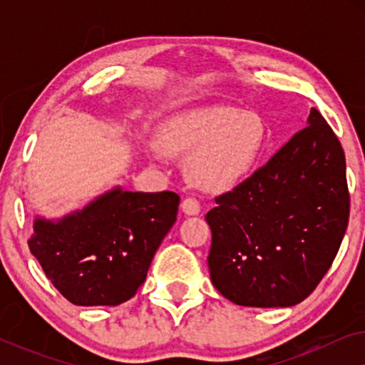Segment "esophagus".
<instances>
[{
	"instance_id": "1",
	"label": "esophagus",
	"mask_w": 365,
	"mask_h": 365,
	"mask_svg": "<svg viewBox=\"0 0 365 365\" xmlns=\"http://www.w3.org/2000/svg\"><path fill=\"white\" fill-rule=\"evenodd\" d=\"M181 209L184 214H187V216H197V214L201 212V204H199L196 197H186L181 202Z\"/></svg>"
}]
</instances>
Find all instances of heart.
Here are the masks:
<instances>
[{"label":"heart","mask_w":365,"mask_h":365,"mask_svg":"<svg viewBox=\"0 0 365 365\" xmlns=\"http://www.w3.org/2000/svg\"><path fill=\"white\" fill-rule=\"evenodd\" d=\"M266 144L267 126L261 114L226 104L178 113L161 131L164 151L189 156L187 178L211 192L229 191L251 176Z\"/></svg>","instance_id":"obj_1"}]
</instances>
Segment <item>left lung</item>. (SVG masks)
I'll return each instance as SVG.
<instances>
[{
	"instance_id": "obj_1",
	"label": "left lung",
	"mask_w": 365,
	"mask_h": 365,
	"mask_svg": "<svg viewBox=\"0 0 365 365\" xmlns=\"http://www.w3.org/2000/svg\"><path fill=\"white\" fill-rule=\"evenodd\" d=\"M306 124L206 214L211 281L237 306L302 302L341 247L351 209L346 156L316 108Z\"/></svg>"
}]
</instances>
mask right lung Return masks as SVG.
<instances>
[{
    "instance_id": "add662e5",
    "label": "right lung",
    "mask_w": 365,
    "mask_h": 365,
    "mask_svg": "<svg viewBox=\"0 0 365 365\" xmlns=\"http://www.w3.org/2000/svg\"><path fill=\"white\" fill-rule=\"evenodd\" d=\"M178 206L176 192L114 186L63 217H34L29 251L69 302L118 306L146 281Z\"/></svg>"
}]
</instances>
